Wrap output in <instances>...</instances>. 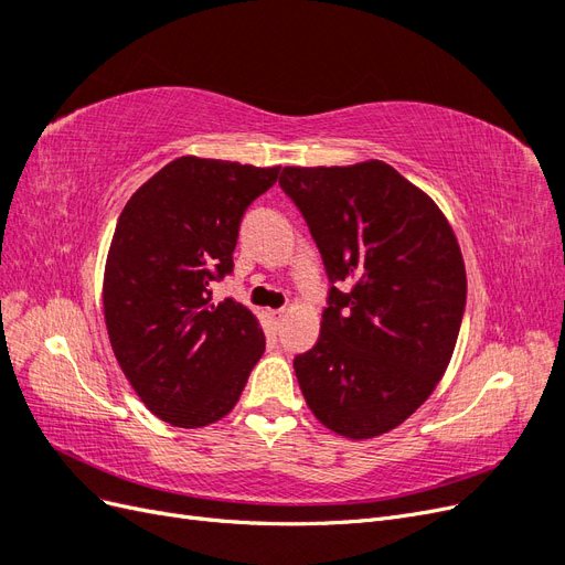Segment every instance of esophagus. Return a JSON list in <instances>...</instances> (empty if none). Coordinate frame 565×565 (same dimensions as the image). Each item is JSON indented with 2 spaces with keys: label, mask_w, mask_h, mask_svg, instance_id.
<instances>
[{
  "label": "esophagus",
  "mask_w": 565,
  "mask_h": 565,
  "mask_svg": "<svg viewBox=\"0 0 565 565\" xmlns=\"http://www.w3.org/2000/svg\"><path fill=\"white\" fill-rule=\"evenodd\" d=\"M266 316H268V320H270V322H276V324H278V322L285 318V309H268V311H266Z\"/></svg>",
  "instance_id": "obj_1"
}]
</instances>
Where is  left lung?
I'll use <instances>...</instances> for the list:
<instances>
[{"mask_svg":"<svg viewBox=\"0 0 565 565\" xmlns=\"http://www.w3.org/2000/svg\"><path fill=\"white\" fill-rule=\"evenodd\" d=\"M280 188L332 285L316 347L295 358L303 398L339 436H382L431 396L452 358L467 306L457 237L436 202L380 160L285 167Z\"/></svg>","mask_w":565,"mask_h":565,"instance_id":"left-lung-1","label":"left lung"}]
</instances>
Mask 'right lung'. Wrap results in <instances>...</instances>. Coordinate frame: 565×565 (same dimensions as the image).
<instances>
[{
	"label": "right lung",
	"mask_w": 565,
	"mask_h": 565,
	"mask_svg": "<svg viewBox=\"0 0 565 565\" xmlns=\"http://www.w3.org/2000/svg\"><path fill=\"white\" fill-rule=\"evenodd\" d=\"M280 167L183 156L125 204L104 276L110 347L152 415L181 429L226 417L266 339L249 309L212 301L237 231Z\"/></svg>",
	"instance_id": "add662e5"
}]
</instances>
